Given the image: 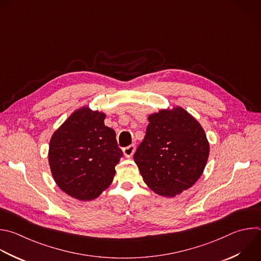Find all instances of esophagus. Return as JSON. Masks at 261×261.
Instances as JSON below:
<instances>
[{
	"mask_svg": "<svg viewBox=\"0 0 261 261\" xmlns=\"http://www.w3.org/2000/svg\"><path fill=\"white\" fill-rule=\"evenodd\" d=\"M134 151H135V145H134V144H130V145H128V146H126V147L123 148V152H124V155H125L126 158L132 156L133 153H134Z\"/></svg>",
	"mask_w": 261,
	"mask_h": 261,
	"instance_id": "obj_1",
	"label": "esophagus"
}]
</instances>
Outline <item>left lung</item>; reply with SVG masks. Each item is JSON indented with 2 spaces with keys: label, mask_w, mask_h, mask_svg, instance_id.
I'll list each match as a JSON object with an SVG mask.
<instances>
[{
  "label": "left lung",
  "mask_w": 261,
  "mask_h": 261,
  "mask_svg": "<svg viewBox=\"0 0 261 261\" xmlns=\"http://www.w3.org/2000/svg\"><path fill=\"white\" fill-rule=\"evenodd\" d=\"M144 139L134 153L143 181L158 195L175 197L201 177L209 143L199 122L181 108L148 117Z\"/></svg>",
  "instance_id": "1"
}]
</instances>
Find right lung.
I'll list each match as a JSON object with an SVG mask.
<instances>
[{"label":"right lung","mask_w":261,"mask_h":261,"mask_svg":"<svg viewBox=\"0 0 261 261\" xmlns=\"http://www.w3.org/2000/svg\"><path fill=\"white\" fill-rule=\"evenodd\" d=\"M106 115L88 108L75 111L54 132L49 164L59 189L80 201L97 198L113 182L123 156Z\"/></svg>","instance_id":"obj_1"}]
</instances>
